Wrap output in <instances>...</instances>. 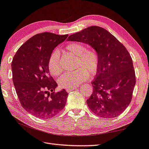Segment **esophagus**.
<instances>
[{
    "label": "esophagus",
    "mask_w": 149,
    "mask_h": 149,
    "mask_svg": "<svg viewBox=\"0 0 149 149\" xmlns=\"http://www.w3.org/2000/svg\"><path fill=\"white\" fill-rule=\"evenodd\" d=\"M77 89V88H76V87H73V88H67L66 91H67L68 93H70V91H73V90H75V89Z\"/></svg>",
    "instance_id": "1"
}]
</instances>
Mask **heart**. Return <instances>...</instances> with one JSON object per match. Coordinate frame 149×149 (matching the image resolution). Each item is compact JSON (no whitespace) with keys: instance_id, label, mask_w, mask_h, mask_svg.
Segmentation results:
<instances>
[{"instance_id":"heart-1","label":"heart","mask_w":149,"mask_h":149,"mask_svg":"<svg viewBox=\"0 0 149 149\" xmlns=\"http://www.w3.org/2000/svg\"><path fill=\"white\" fill-rule=\"evenodd\" d=\"M65 49L69 53L76 56V67L74 72H67L58 79V84L61 88H70L81 84L89 77V74L95 75L100 67V56L95 49H86L80 42H71ZM48 68L52 75L60 74L62 68L60 64V54L58 50H54L48 60Z\"/></svg>"}]
</instances>
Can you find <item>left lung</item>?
I'll list each match as a JSON object with an SVG mask.
<instances>
[{
    "label": "left lung",
    "instance_id": "left-lung-1",
    "mask_svg": "<svg viewBox=\"0 0 149 149\" xmlns=\"http://www.w3.org/2000/svg\"><path fill=\"white\" fill-rule=\"evenodd\" d=\"M68 41L87 44L100 56V67L91 84L89 109L102 118L120 115L132 99L136 84L133 60L126 48L103 28L91 26L72 34Z\"/></svg>",
    "mask_w": 149,
    "mask_h": 149
}]
</instances>
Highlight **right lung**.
<instances>
[{"instance_id": "obj_1", "label": "right lung", "mask_w": 149, "mask_h": 149, "mask_svg": "<svg viewBox=\"0 0 149 149\" xmlns=\"http://www.w3.org/2000/svg\"><path fill=\"white\" fill-rule=\"evenodd\" d=\"M68 35L44 32L35 35L17 51L11 63L13 81L23 109L40 119H49L65 107L68 93H54L57 83L49 75L48 60Z\"/></svg>"}]
</instances>
